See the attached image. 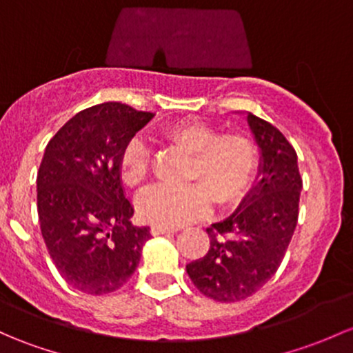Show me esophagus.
Instances as JSON below:
<instances>
[{
    "mask_svg": "<svg viewBox=\"0 0 353 353\" xmlns=\"http://www.w3.org/2000/svg\"><path fill=\"white\" fill-rule=\"evenodd\" d=\"M177 230L176 226H164V225H154L150 228L152 235H164V233H176Z\"/></svg>",
    "mask_w": 353,
    "mask_h": 353,
    "instance_id": "1",
    "label": "esophagus"
}]
</instances>
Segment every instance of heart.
<instances>
[{
	"instance_id": "obj_1",
	"label": "heart",
	"mask_w": 353,
	"mask_h": 353,
	"mask_svg": "<svg viewBox=\"0 0 353 353\" xmlns=\"http://www.w3.org/2000/svg\"><path fill=\"white\" fill-rule=\"evenodd\" d=\"M164 139L194 155L189 186L148 188L139 199V211L147 221L181 226L208 213L211 198L218 206H232L243 198L259 169V148L242 133H226L203 121H177L164 130ZM152 165L150 148L140 139L125 147L120 174L128 188L147 181Z\"/></svg>"
}]
</instances>
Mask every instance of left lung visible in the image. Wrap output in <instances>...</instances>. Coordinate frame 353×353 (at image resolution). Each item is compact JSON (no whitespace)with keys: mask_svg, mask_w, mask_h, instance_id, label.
<instances>
[{"mask_svg":"<svg viewBox=\"0 0 353 353\" xmlns=\"http://www.w3.org/2000/svg\"><path fill=\"white\" fill-rule=\"evenodd\" d=\"M261 147L257 184L239 210L206 228L210 248L186 270L206 298L235 303L255 294L279 269L294 233L303 179L294 147L272 123L248 113Z\"/></svg>","mask_w":353,"mask_h":353,"instance_id":"left-lung-1","label":"left lung"}]
</instances>
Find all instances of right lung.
<instances>
[{"mask_svg": "<svg viewBox=\"0 0 353 353\" xmlns=\"http://www.w3.org/2000/svg\"><path fill=\"white\" fill-rule=\"evenodd\" d=\"M154 117L121 103L74 114L54 137L37 174L40 230L55 267L77 291L103 296L132 277L147 226H133L120 159Z\"/></svg>", "mask_w": 353, "mask_h": 353, "instance_id": "obj_1", "label": "right lung"}]
</instances>
